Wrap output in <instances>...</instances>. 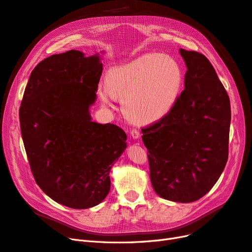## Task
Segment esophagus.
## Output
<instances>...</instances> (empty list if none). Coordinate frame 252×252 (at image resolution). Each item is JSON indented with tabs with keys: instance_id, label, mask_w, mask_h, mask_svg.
I'll return each instance as SVG.
<instances>
[{
	"instance_id": "obj_1",
	"label": "esophagus",
	"mask_w": 252,
	"mask_h": 252,
	"mask_svg": "<svg viewBox=\"0 0 252 252\" xmlns=\"http://www.w3.org/2000/svg\"><path fill=\"white\" fill-rule=\"evenodd\" d=\"M130 135H131L132 139L136 140V139L140 138L141 134H140V131L138 130V129H132V130L130 131Z\"/></svg>"
}]
</instances>
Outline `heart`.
Listing matches in <instances>:
<instances>
[{"mask_svg": "<svg viewBox=\"0 0 252 252\" xmlns=\"http://www.w3.org/2000/svg\"><path fill=\"white\" fill-rule=\"evenodd\" d=\"M183 81L177 60L149 52L112 68L100 95L105 104L110 96L123 98V111L129 120L150 125L169 116L178 103Z\"/></svg>", "mask_w": 252, "mask_h": 252, "instance_id": "b5f03b06", "label": "heart"}]
</instances>
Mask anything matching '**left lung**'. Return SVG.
Segmentation results:
<instances>
[{
  "label": "left lung",
  "instance_id": "8db88e82",
  "mask_svg": "<svg viewBox=\"0 0 252 252\" xmlns=\"http://www.w3.org/2000/svg\"><path fill=\"white\" fill-rule=\"evenodd\" d=\"M187 67L174 108L142 129L148 150L150 180L165 200L190 203L215 186L228 159L230 101L208 59L180 49Z\"/></svg>",
  "mask_w": 252,
  "mask_h": 252
}]
</instances>
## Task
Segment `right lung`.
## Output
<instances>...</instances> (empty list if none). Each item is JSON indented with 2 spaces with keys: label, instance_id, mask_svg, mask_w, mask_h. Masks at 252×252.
<instances>
[{
  "label": "right lung",
  "instance_id": "1",
  "mask_svg": "<svg viewBox=\"0 0 252 252\" xmlns=\"http://www.w3.org/2000/svg\"><path fill=\"white\" fill-rule=\"evenodd\" d=\"M101 59L72 49L43 60L30 74L19 112L36 184L50 199L73 209L103 202L111 167L127 147L123 129L98 124L90 116Z\"/></svg>",
  "mask_w": 252,
  "mask_h": 252
}]
</instances>
